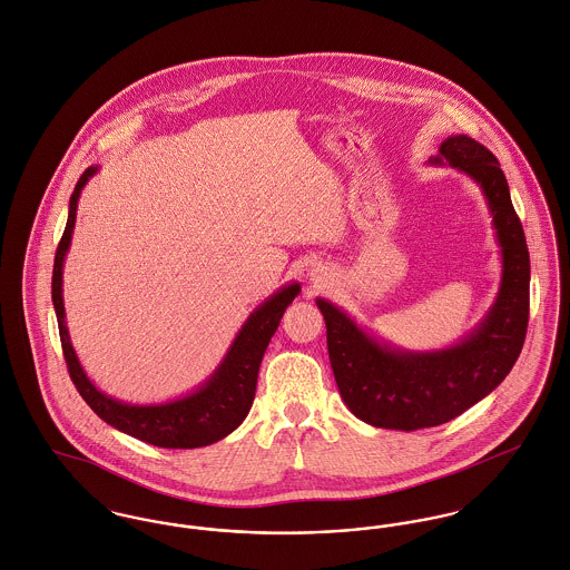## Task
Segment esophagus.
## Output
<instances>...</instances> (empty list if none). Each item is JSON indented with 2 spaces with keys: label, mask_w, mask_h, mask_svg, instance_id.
Wrapping results in <instances>:
<instances>
[{
  "label": "esophagus",
  "mask_w": 570,
  "mask_h": 570,
  "mask_svg": "<svg viewBox=\"0 0 570 570\" xmlns=\"http://www.w3.org/2000/svg\"><path fill=\"white\" fill-rule=\"evenodd\" d=\"M309 276L311 281H313V285H324V283L328 281V272H326L324 265H320V263L311 267Z\"/></svg>",
  "instance_id": "obj_1"
}]
</instances>
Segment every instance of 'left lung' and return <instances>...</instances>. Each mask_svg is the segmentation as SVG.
<instances>
[{"mask_svg":"<svg viewBox=\"0 0 570 570\" xmlns=\"http://www.w3.org/2000/svg\"><path fill=\"white\" fill-rule=\"evenodd\" d=\"M426 163L455 167L481 189L501 253V283L481 322L433 351L394 346L335 303L315 298L342 401L379 429L415 431L464 414L510 374L529 322V250L497 156L466 135H451Z\"/></svg>","mask_w":570,"mask_h":570,"instance_id":"obj_1","label":"left lung"}]
</instances>
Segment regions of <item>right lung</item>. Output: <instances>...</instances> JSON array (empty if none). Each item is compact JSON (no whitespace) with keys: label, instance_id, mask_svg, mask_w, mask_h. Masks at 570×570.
I'll return each instance as SVG.
<instances>
[{"label":"right lung","instance_id":"right-lung-1","mask_svg":"<svg viewBox=\"0 0 570 570\" xmlns=\"http://www.w3.org/2000/svg\"><path fill=\"white\" fill-rule=\"evenodd\" d=\"M100 171V165H91L80 176L71 198L69 215L62 239L56 250L52 274V303L58 320L60 344L65 353V362L69 367V376L85 399V403L102 417L106 424L117 431L132 435L141 442L155 444L160 449H200L208 446L228 433H233L250 412L257 376L265 348L276 333L281 317L292 301L301 294V283L292 281L278 287L272 296H267L257 309L246 317L235 340L230 342L226 355L217 367L208 374L196 390L163 401V403H124L115 396L104 394L102 390L89 379L82 363L76 355V348L67 328V313L62 301V267L71 246V235L76 228V210L78 200L87 183Z\"/></svg>","mask_w":570,"mask_h":570}]
</instances>
